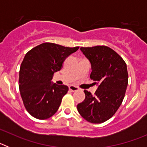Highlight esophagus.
<instances>
[{
  "label": "esophagus",
  "instance_id": "1",
  "mask_svg": "<svg viewBox=\"0 0 147 147\" xmlns=\"http://www.w3.org/2000/svg\"><path fill=\"white\" fill-rule=\"evenodd\" d=\"M69 90H71V91L74 92V91H77L78 90H79V88H78L77 87L74 86V85H70V86H69Z\"/></svg>",
  "mask_w": 147,
  "mask_h": 147
}]
</instances>
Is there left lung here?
Returning <instances> with one entry per match:
<instances>
[{"instance_id": "obj_1", "label": "left lung", "mask_w": 147, "mask_h": 147, "mask_svg": "<svg viewBox=\"0 0 147 147\" xmlns=\"http://www.w3.org/2000/svg\"><path fill=\"white\" fill-rule=\"evenodd\" d=\"M80 49L91 64L90 77L98 88L94 95L84 90L85 98L78 104V112L88 122L103 123L112 117L123 102L128 85L127 65L115 51L105 45Z\"/></svg>"}]
</instances>
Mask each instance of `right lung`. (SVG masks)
<instances>
[{"label": "right lung", "instance_id": "right-lung-1", "mask_svg": "<svg viewBox=\"0 0 147 147\" xmlns=\"http://www.w3.org/2000/svg\"><path fill=\"white\" fill-rule=\"evenodd\" d=\"M80 47H65L44 42L27 52L19 73V89L28 113L40 120L51 117L58 110L68 87L52 83L65 59Z\"/></svg>", "mask_w": 147, "mask_h": 147}]
</instances>
